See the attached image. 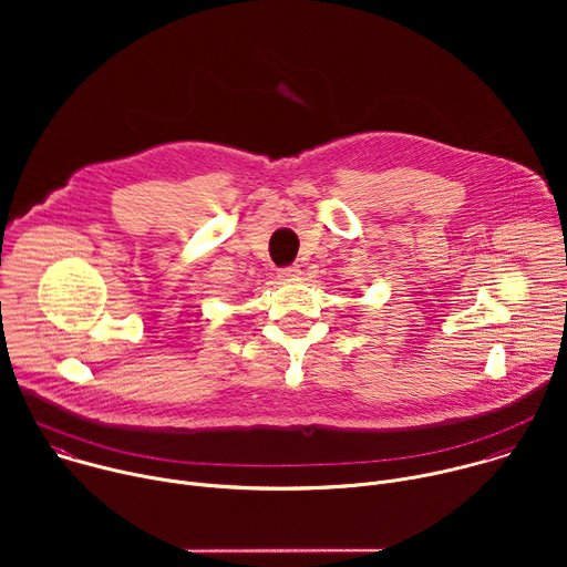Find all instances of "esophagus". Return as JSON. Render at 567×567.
Instances as JSON below:
<instances>
[{
  "label": "esophagus",
  "mask_w": 567,
  "mask_h": 567,
  "mask_svg": "<svg viewBox=\"0 0 567 567\" xmlns=\"http://www.w3.org/2000/svg\"><path fill=\"white\" fill-rule=\"evenodd\" d=\"M282 280H293V278H298L300 276V267L298 265H289V267H285V269H280V274H278Z\"/></svg>",
  "instance_id": "34e87169"
}]
</instances>
